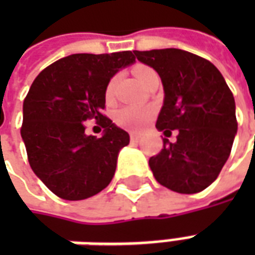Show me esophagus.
Instances as JSON below:
<instances>
[{"label":"esophagus","mask_w":255,"mask_h":255,"mask_svg":"<svg viewBox=\"0 0 255 255\" xmlns=\"http://www.w3.org/2000/svg\"><path fill=\"white\" fill-rule=\"evenodd\" d=\"M139 139H140V135H139V133L131 132V142H139Z\"/></svg>","instance_id":"esophagus-1"}]
</instances>
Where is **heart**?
I'll return each mask as SVG.
<instances>
[{"mask_svg": "<svg viewBox=\"0 0 255 255\" xmlns=\"http://www.w3.org/2000/svg\"><path fill=\"white\" fill-rule=\"evenodd\" d=\"M135 75L138 76V79L143 84L147 83L153 75H155V72L149 67H144V65H140V67L135 68ZM117 84V76H113V78L108 82L105 89V97L106 100H112V97L115 94V89H116ZM154 108L153 106H124L122 109H119L115 115V120L116 123L123 128H127V129H133V131H138L140 128L143 127L144 124L153 119L154 116Z\"/></svg>", "mask_w": 255, "mask_h": 255, "instance_id": "heart-1", "label": "heart"}]
</instances>
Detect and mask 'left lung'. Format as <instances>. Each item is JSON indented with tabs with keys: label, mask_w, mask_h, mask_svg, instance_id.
Listing matches in <instances>:
<instances>
[{
	"label": "left lung",
	"mask_w": 255,
	"mask_h": 255,
	"mask_svg": "<svg viewBox=\"0 0 255 255\" xmlns=\"http://www.w3.org/2000/svg\"><path fill=\"white\" fill-rule=\"evenodd\" d=\"M140 63L158 72L164 105L155 127L177 129L175 143L164 138L149 165L161 186L180 194L209 187L230 157L238 131L235 100L223 75L206 58L180 49L135 50Z\"/></svg>",
	"instance_id": "1"
}]
</instances>
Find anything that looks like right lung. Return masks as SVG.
Instances as JSON below:
<instances>
[{"instance_id": "obj_1", "label": "right lung", "mask_w": 255, "mask_h": 255, "mask_svg": "<svg viewBox=\"0 0 255 255\" xmlns=\"http://www.w3.org/2000/svg\"><path fill=\"white\" fill-rule=\"evenodd\" d=\"M133 61L131 50L71 54L45 68L31 84L20 133L31 169L57 197L86 199L112 182L129 135L102 115L105 89L120 68ZM87 120L106 128L102 138L84 133Z\"/></svg>"}]
</instances>
